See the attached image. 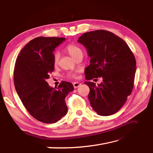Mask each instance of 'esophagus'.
Returning a JSON list of instances; mask_svg holds the SVG:
<instances>
[{"instance_id":"obj_1","label":"esophagus","mask_w":153,"mask_h":153,"mask_svg":"<svg viewBox=\"0 0 153 153\" xmlns=\"http://www.w3.org/2000/svg\"><path fill=\"white\" fill-rule=\"evenodd\" d=\"M73 85H74V88H78V87H79L81 85V83H79V82H74L73 83Z\"/></svg>"}]
</instances>
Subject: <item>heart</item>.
I'll list each match as a JSON object with an SVG mask.
<instances>
[{
    "label": "heart",
    "instance_id": "heart-1",
    "mask_svg": "<svg viewBox=\"0 0 153 153\" xmlns=\"http://www.w3.org/2000/svg\"><path fill=\"white\" fill-rule=\"evenodd\" d=\"M65 51L70 54L73 58L75 59H76V58L79 56H83V52L82 50L81 49V48H79L78 46L75 44H69L65 48ZM59 53L56 52L54 54H53V64L54 65H57L58 64L59 62ZM68 77H70V78H77V72H71L69 73L68 74Z\"/></svg>",
    "mask_w": 153,
    "mask_h": 153
}]
</instances>
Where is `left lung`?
I'll return each mask as SVG.
<instances>
[{
    "mask_svg": "<svg viewBox=\"0 0 153 153\" xmlns=\"http://www.w3.org/2000/svg\"><path fill=\"white\" fill-rule=\"evenodd\" d=\"M90 57L85 69V79L102 77L98 85L91 82L88 99L99 115L114 114L126 102L133 88L136 60L127 43L113 33L99 30L84 33L78 38Z\"/></svg>",
    "mask_w": 153,
    "mask_h": 153,
    "instance_id": "8db88e82",
    "label": "left lung"
}]
</instances>
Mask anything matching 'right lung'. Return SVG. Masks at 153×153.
<instances>
[{
  "label": "right lung",
  "instance_id": "obj_1",
  "mask_svg": "<svg viewBox=\"0 0 153 153\" xmlns=\"http://www.w3.org/2000/svg\"><path fill=\"white\" fill-rule=\"evenodd\" d=\"M65 38L38 37L21 50L15 63L14 83L24 106L33 117L45 123H54L68 112L65 98L74 91L70 82L50 87L46 79L54 70L53 53Z\"/></svg>",
  "mask_w": 153,
  "mask_h": 153
}]
</instances>
